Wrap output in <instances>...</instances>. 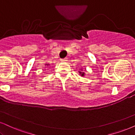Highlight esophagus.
I'll use <instances>...</instances> for the list:
<instances>
[{"instance_id": "1", "label": "esophagus", "mask_w": 135, "mask_h": 135, "mask_svg": "<svg viewBox=\"0 0 135 135\" xmlns=\"http://www.w3.org/2000/svg\"><path fill=\"white\" fill-rule=\"evenodd\" d=\"M66 60H66V58H65V59H60V62H66Z\"/></svg>"}]
</instances>
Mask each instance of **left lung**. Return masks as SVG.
<instances>
[{
  "label": "left lung",
  "instance_id": "left-lung-1",
  "mask_svg": "<svg viewBox=\"0 0 135 135\" xmlns=\"http://www.w3.org/2000/svg\"><path fill=\"white\" fill-rule=\"evenodd\" d=\"M80 70L78 71V73H80V75L81 76H85V71H83V69L82 68H81Z\"/></svg>",
  "mask_w": 135,
  "mask_h": 135
}]
</instances>
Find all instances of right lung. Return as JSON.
I'll return each mask as SVG.
<instances>
[{
  "label": "right lung",
  "mask_w": 135,
  "mask_h": 135,
  "mask_svg": "<svg viewBox=\"0 0 135 135\" xmlns=\"http://www.w3.org/2000/svg\"><path fill=\"white\" fill-rule=\"evenodd\" d=\"M45 65L46 66H45V67H47V66H49V64H45Z\"/></svg>",
  "instance_id": "obj_1"
}]
</instances>
